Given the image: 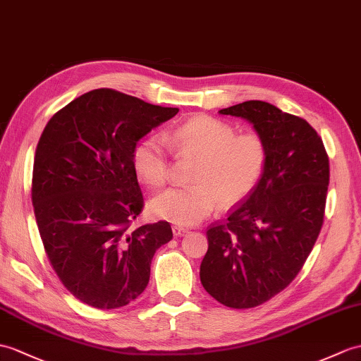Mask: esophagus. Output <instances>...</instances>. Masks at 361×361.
<instances>
[{
  "mask_svg": "<svg viewBox=\"0 0 361 361\" xmlns=\"http://www.w3.org/2000/svg\"><path fill=\"white\" fill-rule=\"evenodd\" d=\"M172 232H173L175 237H181V235H184V233H188V229L183 228V226H173Z\"/></svg>",
  "mask_w": 361,
  "mask_h": 361,
  "instance_id": "34e87169",
  "label": "esophagus"
}]
</instances>
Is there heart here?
Listing matches in <instances>:
<instances>
[{
    "instance_id": "1",
    "label": "heart",
    "mask_w": 361,
    "mask_h": 361,
    "mask_svg": "<svg viewBox=\"0 0 361 361\" xmlns=\"http://www.w3.org/2000/svg\"><path fill=\"white\" fill-rule=\"evenodd\" d=\"M163 139L178 157L200 160L192 175L194 188L169 189L149 204L157 219L180 226L200 223L216 203L221 207L241 203L267 164V145L258 132L237 133L232 124L209 115L192 116L167 130ZM164 142L147 137L133 149V171L150 188H161L169 180L171 158Z\"/></svg>"
}]
</instances>
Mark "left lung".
I'll return each instance as SVG.
<instances>
[{
	"label": "left lung",
	"mask_w": 361,
	"mask_h": 361,
	"mask_svg": "<svg viewBox=\"0 0 361 361\" xmlns=\"http://www.w3.org/2000/svg\"><path fill=\"white\" fill-rule=\"evenodd\" d=\"M220 114L254 124L267 164L250 195L209 226L200 280L221 305L249 309L289 286L311 254L323 226L329 158L311 124L269 103L250 99Z\"/></svg>",
	"instance_id": "8db88e82"
}]
</instances>
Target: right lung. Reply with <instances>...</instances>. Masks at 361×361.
<instances>
[{
  "instance_id": "add662e5",
  "label": "right lung",
  "mask_w": 361,
  "mask_h": 361,
  "mask_svg": "<svg viewBox=\"0 0 361 361\" xmlns=\"http://www.w3.org/2000/svg\"><path fill=\"white\" fill-rule=\"evenodd\" d=\"M178 114L114 89L75 98L49 120L33 160L32 204L44 250L71 294L97 309L129 305L146 289L167 221L132 228L145 200L132 154Z\"/></svg>"
}]
</instances>
